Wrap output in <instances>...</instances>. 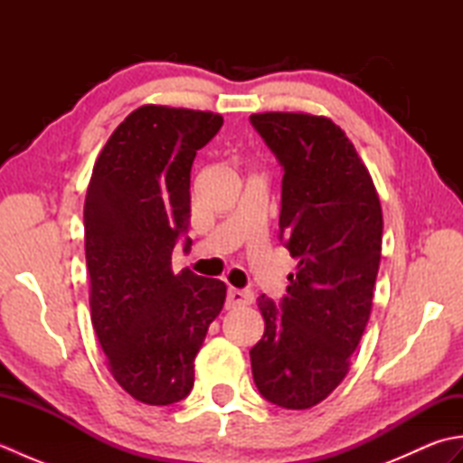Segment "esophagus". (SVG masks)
Returning <instances> with one entry per match:
<instances>
[{"label": "esophagus", "mask_w": 463, "mask_h": 463, "mask_svg": "<svg viewBox=\"0 0 463 463\" xmlns=\"http://www.w3.org/2000/svg\"><path fill=\"white\" fill-rule=\"evenodd\" d=\"M254 297L250 290H239V288H229V294H226V307L229 308H239V307H247V304H252Z\"/></svg>", "instance_id": "34e87169"}]
</instances>
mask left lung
<instances>
[{
  "label": "left lung",
  "mask_w": 463,
  "mask_h": 463,
  "mask_svg": "<svg viewBox=\"0 0 463 463\" xmlns=\"http://www.w3.org/2000/svg\"><path fill=\"white\" fill-rule=\"evenodd\" d=\"M282 166L280 241L297 259L279 307L262 294L264 334L250 350L262 398L308 410L350 368L366 328L382 257V206L354 145L328 117L254 113Z\"/></svg>",
  "instance_id": "left-lung-1"
}]
</instances>
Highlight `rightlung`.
Here are the masks:
<instances>
[{"mask_svg":"<svg viewBox=\"0 0 463 463\" xmlns=\"http://www.w3.org/2000/svg\"><path fill=\"white\" fill-rule=\"evenodd\" d=\"M221 127L219 113L143 105L105 143L87 186L91 322L111 376L149 406L189 396L194 358L226 298L222 280L171 267L189 229L194 155ZM191 244L184 237L183 250Z\"/></svg>","mask_w":463,"mask_h":463,"instance_id":"right-lung-1","label":"right lung"}]
</instances>
